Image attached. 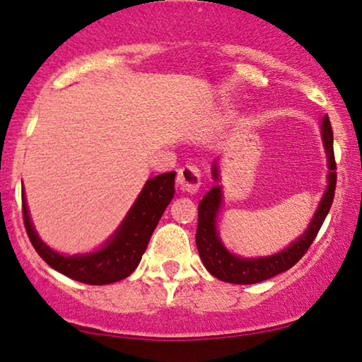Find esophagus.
<instances>
[{
  "instance_id": "34e87169",
  "label": "esophagus",
  "mask_w": 362,
  "mask_h": 362,
  "mask_svg": "<svg viewBox=\"0 0 362 362\" xmlns=\"http://www.w3.org/2000/svg\"><path fill=\"white\" fill-rule=\"evenodd\" d=\"M177 186H180L181 191L185 192H194L199 191L201 187V170L197 166H182L180 171H177V177H176Z\"/></svg>"
}]
</instances>
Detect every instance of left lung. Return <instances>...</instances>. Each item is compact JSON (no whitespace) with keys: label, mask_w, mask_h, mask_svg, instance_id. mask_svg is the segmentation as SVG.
Segmentation results:
<instances>
[{"label":"left lung","mask_w":362,"mask_h":362,"mask_svg":"<svg viewBox=\"0 0 362 362\" xmlns=\"http://www.w3.org/2000/svg\"><path fill=\"white\" fill-rule=\"evenodd\" d=\"M321 140L326 151V160H328V186L323 197H321L318 209L315 211L313 219L310 221L303 234L298 239L291 242L284 250L276 252L269 257H245L235 255L227 250V247L222 244L219 232H217V214L222 206V187L216 185L199 202V221H197L196 230V245L202 264L216 279L227 284L235 285H250L259 284V281L269 280L272 276L281 274L291 269L301 257L306 254L310 245L313 244L316 234L323 226V222L328 216L329 207L334 199V187H336V163L333 151V130L328 115L321 120ZM212 177L214 181H219V166L217 161L212 163Z\"/></svg>","instance_id":"obj_1"}]
</instances>
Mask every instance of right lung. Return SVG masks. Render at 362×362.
<instances>
[{
	"mask_svg": "<svg viewBox=\"0 0 362 362\" xmlns=\"http://www.w3.org/2000/svg\"><path fill=\"white\" fill-rule=\"evenodd\" d=\"M176 171L148 180L118 229L100 249L66 255L44 244L34 229L23 191V217L29 240L41 259L69 279L87 285H108L127 279L140 264L153 230L175 196Z\"/></svg>",
	"mask_w": 362,
	"mask_h": 362,
	"instance_id": "add662e5",
	"label": "right lung"
}]
</instances>
